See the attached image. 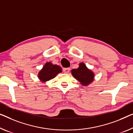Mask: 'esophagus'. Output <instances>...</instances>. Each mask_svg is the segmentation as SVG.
<instances>
[{"mask_svg": "<svg viewBox=\"0 0 133 133\" xmlns=\"http://www.w3.org/2000/svg\"><path fill=\"white\" fill-rule=\"evenodd\" d=\"M70 68H64L63 69V72L64 73H68L69 72H70Z\"/></svg>", "mask_w": 133, "mask_h": 133, "instance_id": "esophagus-1", "label": "esophagus"}]
</instances>
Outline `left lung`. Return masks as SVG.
<instances>
[{"label": "left lung", "instance_id": "8db88e82", "mask_svg": "<svg viewBox=\"0 0 133 133\" xmlns=\"http://www.w3.org/2000/svg\"><path fill=\"white\" fill-rule=\"evenodd\" d=\"M71 72L73 76L83 86L88 85L94 81V73L87 68L84 63H81L78 69H72Z\"/></svg>", "mask_w": 133, "mask_h": 133}]
</instances>
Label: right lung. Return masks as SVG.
Returning a JSON list of instances; mask_svg holds the SVG:
<instances>
[{"label": "right lung", "instance_id": "add662e5", "mask_svg": "<svg viewBox=\"0 0 133 133\" xmlns=\"http://www.w3.org/2000/svg\"><path fill=\"white\" fill-rule=\"evenodd\" d=\"M62 72V69L57 64L47 62L38 73V78L42 82H45L54 78L59 73Z\"/></svg>", "mask_w": 133, "mask_h": 133}]
</instances>
